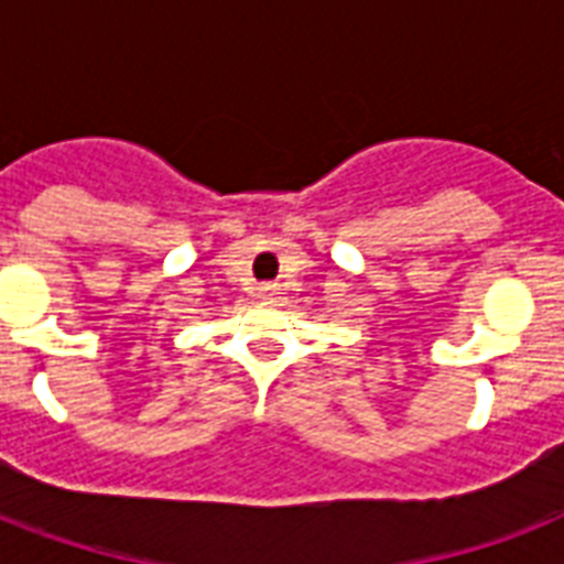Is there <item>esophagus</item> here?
Returning <instances> with one entry per match:
<instances>
[{
  "label": "esophagus",
  "instance_id": "1",
  "mask_svg": "<svg viewBox=\"0 0 564 564\" xmlns=\"http://www.w3.org/2000/svg\"><path fill=\"white\" fill-rule=\"evenodd\" d=\"M260 295H263V299H272L278 292H274V286H260Z\"/></svg>",
  "mask_w": 564,
  "mask_h": 564
}]
</instances>
